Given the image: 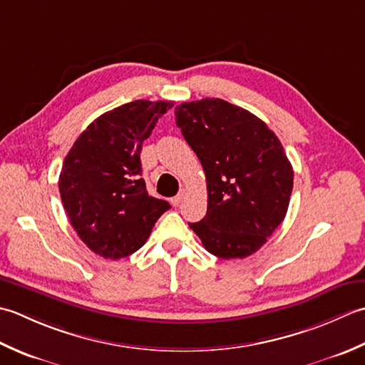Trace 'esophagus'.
<instances>
[{
    "label": "esophagus",
    "mask_w": 365,
    "mask_h": 365,
    "mask_svg": "<svg viewBox=\"0 0 365 365\" xmlns=\"http://www.w3.org/2000/svg\"><path fill=\"white\" fill-rule=\"evenodd\" d=\"M182 198H184V190L180 192L176 197L172 198V205H173V206H180L181 202H182Z\"/></svg>",
    "instance_id": "esophagus-1"
}]
</instances>
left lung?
Here are the masks:
<instances>
[{"instance_id": "obj_1", "label": "left lung", "mask_w": 365, "mask_h": 365, "mask_svg": "<svg viewBox=\"0 0 365 365\" xmlns=\"http://www.w3.org/2000/svg\"><path fill=\"white\" fill-rule=\"evenodd\" d=\"M175 110L207 185L206 215L190 228L219 258L255 254L285 219L293 190V167L280 140L259 118L222 99Z\"/></svg>"}]
</instances>
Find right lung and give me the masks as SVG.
<instances>
[{"mask_svg": "<svg viewBox=\"0 0 365 365\" xmlns=\"http://www.w3.org/2000/svg\"><path fill=\"white\" fill-rule=\"evenodd\" d=\"M173 102L133 101L107 111L80 133L59 173L71 225L94 254L120 259L146 242L165 200L148 195L140 153Z\"/></svg>", "mask_w": 365, "mask_h": 365, "instance_id": "right-lung-1", "label": "right lung"}]
</instances>
